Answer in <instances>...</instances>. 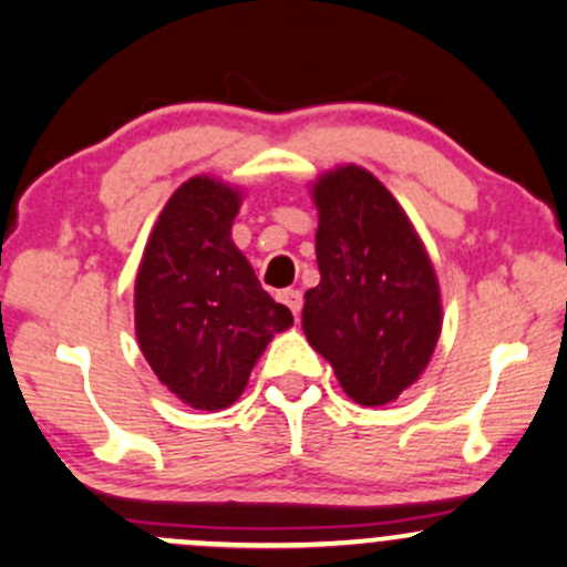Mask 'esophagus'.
I'll use <instances>...</instances> for the list:
<instances>
[{
	"mask_svg": "<svg viewBox=\"0 0 567 567\" xmlns=\"http://www.w3.org/2000/svg\"><path fill=\"white\" fill-rule=\"evenodd\" d=\"M277 298H279V303L288 306V309L292 311V317L301 315V306H303V296H301V290H292V288H288V290L279 292Z\"/></svg>",
	"mask_w": 567,
	"mask_h": 567,
	"instance_id": "34e87169",
	"label": "esophagus"
}]
</instances>
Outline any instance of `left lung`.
I'll use <instances>...</instances> for the list:
<instances>
[{
    "label": "left lung",
    "instance_id": "8db88e82",
    "mask_svg": "<svg viewBox=\"0 0 567 567\" xmlns=\"http://www.w3.org/2000/svg\"><path fill=\"white\" fill-rule=\"evenodd\" d=\"M320 285L306 290V341L341 389L379 408L421 379L442 330V298L419 231L373 173L338 165L311 184Z\"/></svg>",
    "mask_w": 567,
    "mask_h": 567
}]
</instances>
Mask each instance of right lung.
<instances>
[{"label": "right lung", "instance_id": "right-lung-1", "mask_svg": "<svg viewBox=\"0 0 567 567\" xmlns=\"http://www.w3.org/2000/svg\"><path fill=\"white\" fill-rule=\"evenodd\" d=\"M243 192L194 175L162 207L135 275V336L188 408H229L269 341L292 324L231 239Z\"/></svg>", "mask_w": 567, "mask_h": 567}]
</instances>
